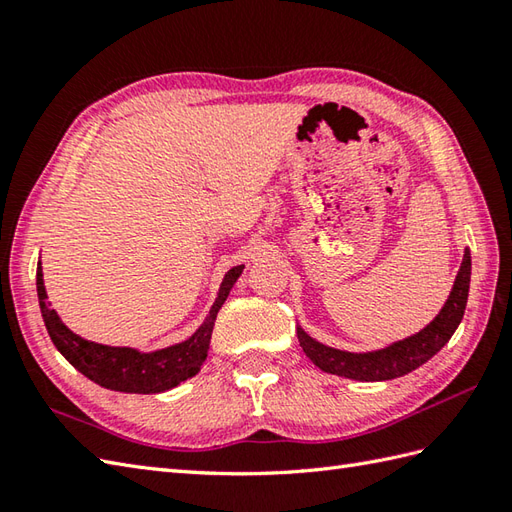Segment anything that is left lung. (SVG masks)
<instances>
[{"label": "left lung", "mask_w": 512, "mask_h": 512, "mask_svg": "<svg viewBox=\"0 0 512 512\" xmlns=\"http://www.w3.org/2000/svg\"><path fill=\"white\" fill-rule=\"evenodd\" d=\"M469 284H471V253L469 248L464 250V259L460 273L455 277L451 295L444 303L438 317L433 319L427 328L418 334L407 336V339L391 343L389 347L376 352H345L334 350V347L314 341L310 334L297 328V339L303 347V352L319 369L328 374H336L352 380H365V383H376V380H391L405 376L413 369H418L422 363H427L433 354H438L444 345L449 343L453 332L464 317L466 299H469Z\"/></svg>", "instance_id": "8db88e82"}]
</instances>
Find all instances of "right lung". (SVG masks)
<instances>
[{"label": "right lung", "instance_id": "add662e5", "mask_svg": "<svg viewBox=\"0 0 512 512\" xmlns=\"http://www.w3.org/2000/svg\"><path fill=\"white\" fill-rule=\"evenodd\" d=\"M244 266H235L224 275V281L217 292V299L211 306L209 317L204 319L195 334L187 341L176 343L165 350L156 352H138L134 347H110L88 339H81L63 325L59 314L50 308L46 286H43L41 262L37 264V295L43 323L50 334L57 350L68 358L83 376L94 380L96 385L112 391H125V394H160L171 387L180 385L200 372L206 361V352L211 345V334L215 317L226 301L228 292L235 286V281L242 275Z\"/></svg>", "mask_w": 512, "mask_h": 512}]
</instances>
